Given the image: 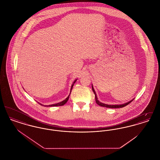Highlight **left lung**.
I'll use <instances>...</instances> for the list:
<instances>
[{
  "label": "left lung",
  "instance_id": "1",
  "mask_svg": "<svg viewBox=\"0 0 160 160\" xmlns=\"http://www.w3.org/2000/svg\"><path fill=\"white\" fill-rule=\"evenodd\" d=\"M92 91H93V93H94V94H95V101H96L97 104H98V105L100 106L105 107H107V108H122V107H123L127 106L128 104H129L130 102H131L133 101V99H132V100L128 102H127V103H125V104H120V105H108V104H104V103H102V102H99V101L98 100L97 97V94H96L95 92L94 89H93V88L92 85Z\"/></svg>",
  "mask_w": 160,
  "mask_h": 160
}]
</instances>
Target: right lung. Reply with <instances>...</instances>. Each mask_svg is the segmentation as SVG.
<instances>
[{
    "instance_id": "obj_1",
    "label": "right lung",
    "mask_w": 160,
    "mask_h": 160,
    "mask_svg": "<svg viewBox=\"0 0 160 160\" xmlns=\"http://www.w3.org/2000/svg\"><path fill=\"white\" fill-rule=\"evenodd\" d=\"M76 82V80H75L74 81V83H75V82ZM74 83L72 84V86H71V90H72V87H73V85H74ZM70 95V94H69ZM69 95L68 97L66 98V99H65V100H63V101H62L61 102H59V103H57V104H52V105H49L48 106L49 107H53V106H63V105H64L65 103H67V102L68 101V100L69 99ZM41 106H47L48 107V106H44V105H42V104H41Z\"/></svg>"
}]
</instances>
